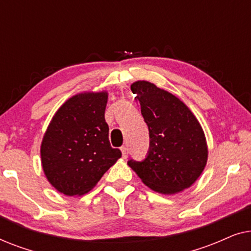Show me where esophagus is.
Wrapping results in <instances>:
<instances>
[{
  "label": "esophagus",
  "instance_id": "esophagus-1",
  "mask_svg": "<svg viewBox=\"0 0 251 251\" xmlns=\"http://www.w3.org/2000/svg\"><path fill=\"white\" fill-rule=\"evenodd\" d=\"M121 152H122L123 159H126V157H128V154H129L128 147H126V146H122V147H121Z\"/></svg>",
  "mask_w": 251,
  "mask_h": 251
}]
</instances>
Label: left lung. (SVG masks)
<instances>
[{"mask_svg":"<svg viewBox=\"0 0 251 251\" xmlns=\"http://www.w3.org/2000/svg\"><path fill=\"white\" fill-rule=\"evenodd\" d=\"M150 131L143 161L128 164L146 186L162 194L179 193L200 177L208 160L205 136L191 109L170 92L147 81L131 84Z\"/></svg>","mask_w":251,"mask_h":251,"instance_id":"obj_1","label":"left lung"}]
</instances>
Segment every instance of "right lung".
Instances as JSON below:
<instances>
[{"label":"right lung","instance_id":"1","mask_svg":"<svg viewBox=\"0 0 251 251\" xmlns=\"http://www.w3.org/2000/svg\"><path fill=\"white\" fill-rule=\"evenodd\" d=\"M107 92H83L56 112L41 144L47 179L65 195H83L121 157L113 149L105 121Z\"/></svg>","mask_w":251,"mask_h":251}]
</instances>
